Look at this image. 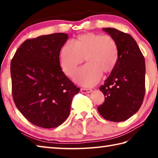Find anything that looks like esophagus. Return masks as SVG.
<instances>
[{"instance_id": "esophagus-1", "label": "esophagus", "mask_w": 158, "mask_h": 158, "mask_svg": "<svg viewBox=\"0 0 158 158\" xmlns=\"http://www.w3.org/2000/svg\"><path fill=\"white\" fill-rule=\"evenodd\" d=\"M80 90H81L82 93H84V94H85V93H89L92 91V90L89 89H81Z\"/></svg>"}]
</instances>
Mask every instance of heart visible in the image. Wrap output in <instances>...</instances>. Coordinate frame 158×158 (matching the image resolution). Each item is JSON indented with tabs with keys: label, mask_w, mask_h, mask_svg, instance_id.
<instances>
[{
	"label": "heart",
	"mask_w": 158,
	"mask_h": 158,
	"mask_svg": "<svg viewBox=\"0 0 158 158\" xmlns=\"http://www.w3.org/2000/svg\"><path fill=\"white\" fill-rule=\"evenodd\" d=\"M84 58L87 63L79 69L74 80L84 86H93L102 73H111L116 66L117 42L111 36L93 33L80 35L73 42H65L60 51V64L66 75L73 77Z\"/></svg>",
	"instance_id": "obj_1"
}]
</instances>
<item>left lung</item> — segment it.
<instances>
[{"mask_svg":"<svg viewBox=\"0 0 158 158\" xmlns=\"http://www.w3.org/2000/svg\"><path fill=\"white\" fill-rule=\"evenodd\" d=\"M102 30L116 41L118 59L100 90L105 99L98 111L104 118L121 122L137 113L145 95V60L130 35L117 29Z\"/></svg>","mask_w":158,"mask_h":158,"instance_id":"1","label":"left lung"}]
</instances>
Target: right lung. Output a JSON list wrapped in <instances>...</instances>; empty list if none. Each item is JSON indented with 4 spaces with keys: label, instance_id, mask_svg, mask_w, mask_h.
Returning a JSON list of instances; mask_svg holds the SVG:
<instances>
[{
    "label": "right lung",
    "instance_id": "right-lung-1",
    "mask_svg": "<svg viewBox=\"0 0 158 158\" xmlns=\"http://www.w3.org/2000/svg\"><path fill=\"white\" fill-rule=\"evenodd\" d=\"M68 38V34L58 33L27 40L12 59L13 100L36 126L53 128L62 124L79 92L60 65V51Z\"/></svg>",
    "mask_w": 158,
    "mask_h": 158
}]
</instances>
